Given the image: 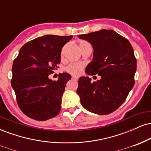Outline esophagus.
I'll use <instances>...</instances> for the list:
<instances>
[{
  "label": "esophagus",
  "instance_id": "34e87169",
  "mask_svg": "<svg viewBox=\"0 0 151 151\" xmlns=\"http://www.w3.org/2000/svg\"><path fill=\"white\" fill-rule=\"evenodd\" d=\"M72 79H74V80H78V77H72Z\"/></svg>",
  "mask_w": 151,
  "mask_h": 151
}]
</instances>
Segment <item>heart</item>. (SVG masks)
Here are the masks:
<instances>
[{
  "instance_id": "b5f03b06",
  "label": "heart",
  "mask_w": 151,
  "mask_h": 151,
  "mask_svg": "<svg viewBox=\"0 0 151 151\" xmlns=\"http://www.w3.org/2000/svg\"><path fill=\"white\" fill-rule=\"evenodd\" d=\"M79 48H80L81 51H82L83 50L86 49V48L87 47L91 48V45H90V43L86 42L85 40L79 41ZM83 67H84V65H82V64L71 63L68 66L66 67L65 70L67 71V72H69V73L72 74V75L78 76L81 74Z\"/></svg>"
}]
</instances>
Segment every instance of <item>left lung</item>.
Instances as JSON below:
<instances>
[{
    "label": "left lung",
    "mask_w": 151,
    "mask_h": 151,
    "mask_svg": "<svg viewBox=\"0 0 151 151\" xmlns=\"http://www.w3.org/2000/svg\"><path fill=\"white\" fill-rule=\"evenodd\" d=\"M79 38L88 41L93 50L86 74L101 76L93 82L89 77L79 78L77 93L81 104L93 114L112 113L125 101L134 86L136 59L132 45L111 30L80 35Z\"/></svg>",
    "instance_id": "left-lung-1"
}]
</instances>
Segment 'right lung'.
Here are the masks:
<instances>
[{
    "instance_id": "add662e5",
    "label": "right lung",
    "mask_w": 151,
    "mask_h": 151,
    "mask_svg": "<svg viewBox=\"0 0 151 151\" xmlns=\"http://www.w3.org/2000/svg\"><path fill=\"white\" fill-rule=\"evenodd\" d=\"M72 38L46 35L20 48L12 67L11 86L20 110L27 116L45 121L60 113L62 94L72 77L64 72L58 81H52L48 76L58 68L62 47Z\"/></svg>"
}]
</instances>
